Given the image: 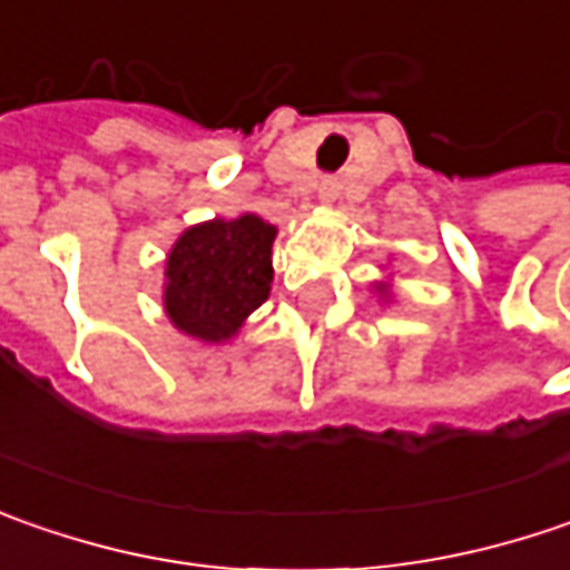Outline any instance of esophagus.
I'll list each match as a JSON object with an SVG mask.
<instances>
[{
	"mask_svg": "<svg viewBox=\"0 0 570 570\" xmlns=\"http://www.w3.org/2000/svg\"><path fill=\"white\" fill-rule=\"evenodd\" d=\"M341 178H337V175H328V178H322V181H318V200H322V204H334V200H337V197H341Z\"/></svg>",
	"mask_w": 570,
	"mask_h": 570,
	"instance_id": "1",
	"label": "esophagus"
}]
</instances>
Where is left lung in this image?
I'll use <instances>...</instances> for the list:
<instances>
[{"instance_id":"obj_1","label":"left lung","mask_w":570,"mask_h":570,"mask_svg":"<svg viewBox=\"0 0 570 570\" xmlns=\"http://www.w3.org/2000/svg\"><path fill=\"white\" fill-rule=\"evenodd\" d=\"M380 289H385V284H380Z\"/></svg>"}]
</instances>
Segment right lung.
<instances>
[{
  "mask_svg": "<svg viewBox=\"0 0 570 570\" xmlns=\"http://www.w3.org/2000/svg\"><path fill=\"white\" fill-rule=\"evenodd\" d=\"M277 229L255 213L190 226L165 261V312L178 332L207 344L229 341L271 296Z\"/></svg>",
  "mask_w": 570,
  "mask_h": 570,
  "instance_id": "right-lung-1",
  "label": "right lung"
}]
</instances>
